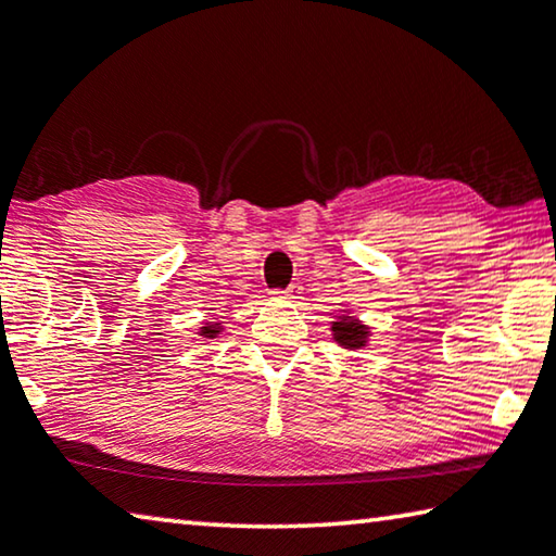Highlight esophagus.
<instances>
[{
    "label": "esophagus",
    "mask_w": 556,
    "mask_h": 556,
    "mask_svg": "<svg viewBox=\"0 0 556 556\" xmlns=\"http://www.w3.org/2000/svg\"><path fill=\"white\" fill-rule=\"evenodd\" d=\"M277 299H287V302H296L299 296H302V287L299 285H292L289 289H285V292H271Z\"/></svg>",
    "instance_id": "esophagus-1"
}]
</instances>
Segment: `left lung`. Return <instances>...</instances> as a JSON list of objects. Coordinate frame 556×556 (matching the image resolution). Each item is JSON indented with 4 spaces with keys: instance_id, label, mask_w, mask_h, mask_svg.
Wrapping results in <instances>:
<instances>
[{
    "instance_id": "8db88e82",
    "label": "left lung",
    "mask_w": 556,
    "mask_h": 556,
    "mask_svg": "<svg viewBox=\"0 0 556 556\" xmlns=\"http://www.w3.org/2000/svg\"><path fill=\"white\" fill-rule=\"evenodd\" d=\"M331 329V339L337 346L346 349V351H361L371 343L374 329L371 324H366L361 316L351 309V306H341L333 316V321L329 324Z\"/></svg>"
}]
</instances>
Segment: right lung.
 Listing matches in <instances>:
<instances>
[{
	"mask_svg": "<svg viewBox=\"0 0 556 556\" xmlns=\"http://www.w3.org/2000/svg\"><path fill=\"white\" fill-rule=\"evenodd\" d=\"M223 331H225V321H202L195 333L202 341H210V339H217Z\"/></svg>",
	"mask_w": 556,
	"mask_h": 556,
	"instance_id": "add662e5",
	"label": "right lung"
}]
</instances>
